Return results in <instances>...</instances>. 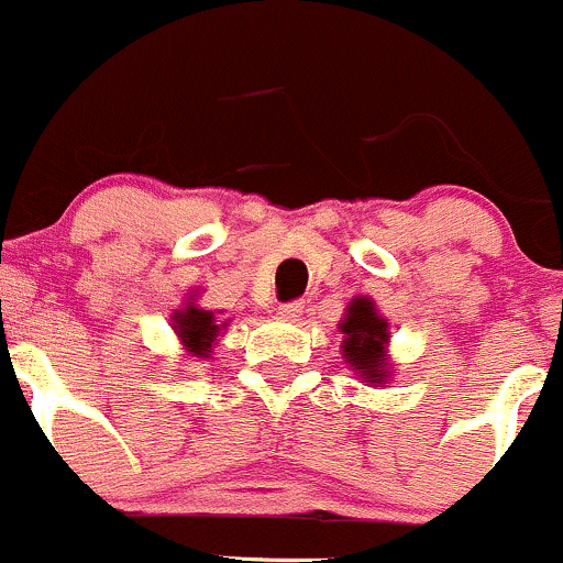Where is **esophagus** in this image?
<instances>
[{
  "instance_id": "1",
  "label": "esophagus",
  "mask_w": 563,
  "mask_h": 563,
  "mask_svg": "<svg viewBox=\"0 0 563 563\" xmlns=\"http://www.w3.org/2000/svg\"><path fill=\"white\" fill-rule=\"evenodd\" d=\"M301 301H288V303H280V307H277V314H280V318H286V320H299L301 318Z\"/></svg>"
}]
</instances>
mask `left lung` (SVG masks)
Here are the masks:
<instances>
[{
    "label": "left lung",
    "mask_w": 563,
    "mask_h": 563,
    "mask_svg": "<svg viewBox=\"0 0 563 563\" xmlns=\"http://www.w3.org/2000/svg\"><path fill=\"white\" fill-rule=\"evenodd\" d=\"M344 341H341V357L346 365L363 378V384H386L389 373V322L378 314L376 301L367 296H357L349 301L344 320L339 322Z\"/></svg>",
    "instance_id": "8db88e82"
}]
</instances>
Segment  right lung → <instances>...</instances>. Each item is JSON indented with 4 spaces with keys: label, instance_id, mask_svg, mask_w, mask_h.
I'll list each match as a JSON object with an SVG mask.
<instances>
[{
    "label": "right lung",
    "instance_id": "right-lung-1",
    "mask_svg": "<svg viewBox=\"0 0 563 563\" xmlns=\"http://www.w3.org/2000/svg\"><path fill=\"white\" fill-rule=\"evenodd\" d=\"M228 322L219 325L217 314L211 309H200L196 299H190L183 309H174L172 328L179 335V341L187 346L192 357H209L211 346L217 344L219 333Z\"/></svg>",
    "mask_w": 563,
    "mask_h": 563
}]
</instances>
